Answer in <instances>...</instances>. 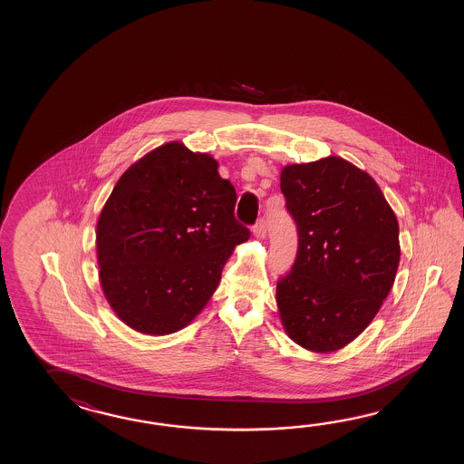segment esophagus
Here are the masks:
<instances>
[{
  "mask_svg": "<svg viewBox=\"0 0 464 464\" xmlns=\"http://www.w3.org/2000/svg\"><path fill=\"white\" fill-rule=\"evenodd\" d=\"M254 234H256V237H260V238H264L266 234V218H258L256 220V226H254Z\"/></svg>",
  "mask_w": 464,
  "mask_h": 464,
  "instance_id": "34e87169",
  "label": "esophagus"
}]
</instances>
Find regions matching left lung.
<instances>
[{"label":"left lung","instance_id":"left-lung-1","mask_svg":"<svg viewBox=\"0 0 464 464\" xmlns=\"http://www.w3.org/2000/svg\"><path fill=\"white\" fill-rule=\"evenodd\" d=\"M280 188L295 220V262L276 282L286 335L326 353L375 318L400 264L393 210L372 176L342 158L292 164Z\"/></svg>","mask_w":464,"mask_h":464}]
</instances>
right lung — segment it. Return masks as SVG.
I'll use <instances>...</instances> for the list:
<instances>
[{"mask_svg":"<svg viewBox=\"0 0 464 464\" xmlns=\"http://www.w3.org/2000/svg\"><path fill=\"white\" fill-rule=\"evenodd\" d=\"M218 160L180 142L150 150L121 176L99 216V278L109 305L146 335L188 325L216 292L250 230Z\"/></svg>","mask_w":464,"mask_h":464,"instance_id":"add662e5","label":"right lung"}]
</instances>
